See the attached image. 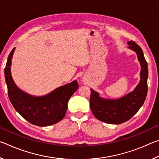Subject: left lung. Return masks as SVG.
<instances>
[{
    "label": "left lung",
    "mask_w": 159,
    "mask_h": 159,
    "mask_svg": "<svg viewBox=\"0 0 159 159\" xmlns=\"http://www.w3.org/2000/svg\"><path fill=\"white\" fill-rule=\"evenodd\" d=\"M128 44L129 48L136 52L142 66L141 80L135 89L123 98L115 100L101 99L98 93L90 90V109L98 120L107 123L120 124L130 119L143 105L147 95L148 65L143 52L134 41H129Z\"/></svg>",
    "instance_id": "8db88e82"
}]
</instances>
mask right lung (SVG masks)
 Wrapping results in <instances>:
<instances>
[{
	"instance_id": "right-lung-1",
	"label": "right lung",
	"mask_w": 159,
	"mask_h": 159,
	"mask_svg": "<svg viewBox=\"0 0 159 159\" xmlns=\"http://www.w3.org/2000/svg\"><path fill=\"white\" fill-rule=\"evenodd\" d=\"M15 49V48L10 52L5 67L7 94L12 106L31 124L48 126L60 121L65 116L69 99L79 88L78 82L74 80L40 98L32 97L22 92L15 84L10 72L11 60Z\"/></svg>"
}]
</instances>
